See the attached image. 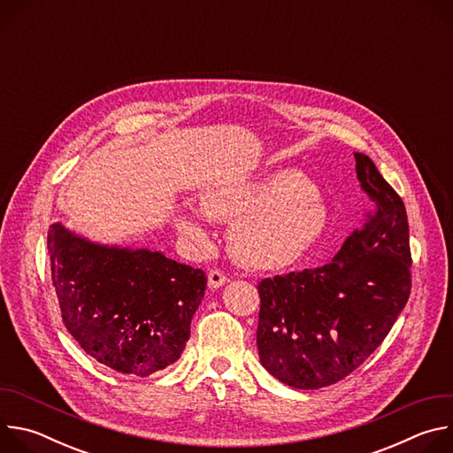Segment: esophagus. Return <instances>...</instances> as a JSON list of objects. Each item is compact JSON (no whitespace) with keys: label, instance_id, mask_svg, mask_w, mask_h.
Here are the masks:
<instances>
[{"label":"esophagus","instance_id":"obj_1","mask_svg":"<svg viewBox=\"0 0 453 453\" xmlns=\"http://www.w3.org/2000/svg\"><path fill=\"white\" fill-rule=\"evenodd\" d=\"M226 283H227V276L222 271L211 269L208 273V285H210V288H219V287H222Z\"/></svg>","mask_w":453,"mask_h":453}]
</instances>
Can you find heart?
Returning a JSON list of instances; mask_svg holds the SVG:
<instances>
[{
  "instance_id": "obj_1",
  "label": "heart",
  "mask_w": 453,
  "mask_h": 453,
  "mask_svg": "<svg viewBox=\"0 0 453 453\" xmlns=\"http://www.w3.org/2000/svg\"><path fill=\"white\" fill-rule=\"evenodd\" d=\"M210 219L231 220L226 240L236 262L260 271L292 265L325 233L328 210L313 182L297 170H276L243 184H219L201 193ZM189 243L201 245L206 231L193 213L177 219Z\"/></svg>"
}]
</instances>
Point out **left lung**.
<instances>
[{
	"label": "left lung",
	"mask_w": 453,
	"mask_h": 453,
	"mask_svg": "<svg viewBox=\"0 0 453 453\" xmlns=\"http://www.w3.org/2000/svg\"><path fill=\"white\" fill-rule=\"evenodd\" d=\"M355 159L372 203L364 226L322 265L257 285L260 362L296 389H320L351 374L383 342L411 296L405 204L365 154Z\"/></svg>",
	"instance_id": "obj_1"
}]
</instances>
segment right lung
Listing matches in <instances>:
<instances>
[{"label":"right lung","instance_id":"obj_1","mask_svg":"<svg viewBox=\"0 0 453 453\" xmlns=\"http://www.w3.org/2000/svg\"><path fill=\"white\" fill-rule=\"evenodd\" d=\"M48 252L62 322L89 357L133 376L180 357L204 271L147 249L96 245L60 224L48 229Z\"/></svg>","mask_w":453,"mask_h":453}]
</instances>
